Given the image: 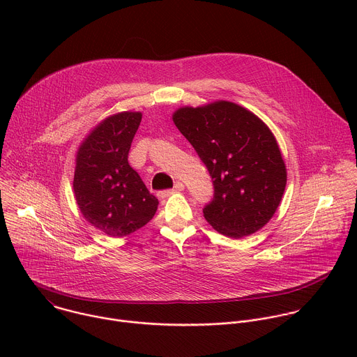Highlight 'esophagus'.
I'll return each mask as SVG.
<instances>
[{"mask_svg":"<svg viewBox=\"0 0 357 357\" xmlns=\"http://www.w3.org/2000/svg\"><path fill=\"white\" fill-rule=\"evenodd\" d=\"M183 189H185V185H183L182 182H176L175 186H174L171 190H161V192H158V196H160L161 199H164V197L172 195L174 192H182Z\"/></svg>","mask_w":357,"mask_h":357,"instance_id":"obj_1","label":"esophagus"}]
</instances>
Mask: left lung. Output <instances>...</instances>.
<instances>
[{
	"mask_svg": "<svg viewBox=\"0 0 357 357\" xmlns=\"http://www.w3.org/2000/svg\"><path fill=\"white\" fill-rule=\"evenodd\" d=\"M172 120L213 179V199L203 209L208 223L233 238L264 227L287 185L281 151L267 124L225 100L181 107Z\"/></svg>",
	"mask_w": 357,
	"mask_h": 357,
	"instance_id": "8db88e82",
	"label": "left lung"
}]
</instances>
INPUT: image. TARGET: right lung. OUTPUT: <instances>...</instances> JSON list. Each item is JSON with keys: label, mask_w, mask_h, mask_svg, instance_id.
<instances>
[{"label": "right lung", "mask_w": 357, "mask_h": 357, "mask_svg": "<svg viewBox=\"0 0 357 357\" xmlns=\"http://www.w3.org/2000/svg\"><path fill=\"white\" fill-rule=\"evenodd\" d=\"M142 114L121 112L98 123L77 149L73 192L83 218L110 237L128 236L154 218L158 199L128 164Z\"/></svg>", "instance_id": "obj_1"}]
</instances>
